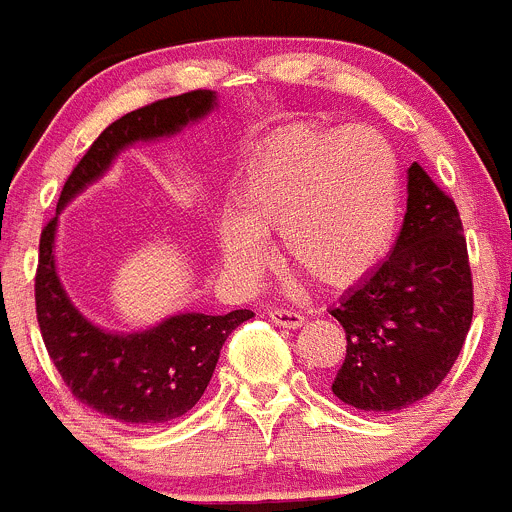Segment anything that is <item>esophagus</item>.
<instances>
[{"label":"esophagus","mask_w":512,"mask_h":512,"mask_svg":"<svg viewBox=\"0 0 512 512\" xmlns=\"http://www.w3.org/2000/svg\"><path fill=\"white\" fill-rule=\"evenodd\" d=\"M270 321L280 328H300L305 323V318L295 310H285V308H272L270 310Z\"/></svg>","instance_id":"1"}]
</instances>
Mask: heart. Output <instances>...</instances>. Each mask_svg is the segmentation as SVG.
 <instances>
[{
  "label": "heart",
  "instance_id": "obj_1",
  "mask_svg": "<svg viewBox=\"0 0 512 512\" xmlns=\"http://www.w3.org/2000/svg\"><path fill=\"white\" fill-rule=\"evenodd\" d=\"M401 176L394 148L371 128H290L242 184L240 207L217 219L224 265L257 275L280 234L288 265L326 288L366 278L394 245Z\"/></svg>",
  "mask_w": 512,
  "mask_h": 512
}]
</instances>
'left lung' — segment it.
I'll list each match as a JSON object with an SVG mask.
<instances>
[{
  "instance_id": "8db88e82",
  "label": "left lung",
  "mask_w": 512,
  "mask_h": 512,
  "mask_svg": "<svg viewBox=\"0 0 512 512\" xmlns=\"http://www.w3.org/2000/svg\"><path fill=\"white\" fill-rule=\"evenodd\" d=\"M407 194L394 250L331 310L348 341L331 389L361 412H399L432 394L472 323V275L455 202L419 164L409 166Z\"/></svg>"
}]
</instances>
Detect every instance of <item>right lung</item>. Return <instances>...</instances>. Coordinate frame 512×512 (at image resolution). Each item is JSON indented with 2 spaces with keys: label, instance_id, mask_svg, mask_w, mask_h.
<instances>
[{
  "label": "right lung",
  "instance_id": "1",
  "mask_svg": "<svg viewBox=\"0 0 512 512\" xmlns=\"http://www.w3.org/2000/svg\"><path fill=\"white\" fill-rule=\"evenodd\" d=\"M217 108L214 90H191L126 113L105 128L62 186L57 214L40 237L35 278L37 323L52 364L75 399L121 424H161L189 412L207 389L229 333L252 310L179 313L136 333H111L88 321L65 293L55 267L57 217L80 191L111 169L123 148L159 141Z\"/></svg>",
  "mask_w": 512,
  "mask_h": 512
}]
</instances>
